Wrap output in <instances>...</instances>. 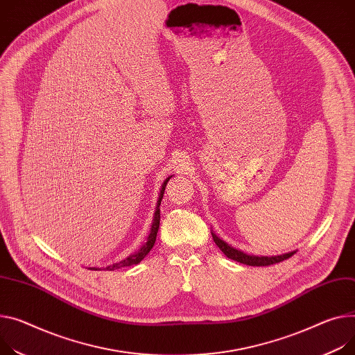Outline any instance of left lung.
Instances as JSON below:
<instances>
[{"label": "left lung", "instance_id": "left-lung-1", "mask_svg": "<svg viewBox=\"0 0 355 355\" xmlns=\"http://www.w3.org/2000/svg\"><path fill=\"white\" fill-rule=\"evenodd\" d=\"M213 240L217 244V248H219L229 259L243 263V264H248V266H270V264H276L280 263L288 257H291L295 250L284 253V254H277V256H254V254H248L241 250H237L234 248H232L230 244H227L225 240H222L220 237H217L213 232H211Z\"/></svg>", "mask_w": 355, "mask_h": 355}]
</instances>
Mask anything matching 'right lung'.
Listing matches in <instances>:
<instances>
[{"label":"right lung","instance_id":"1","mask_svg":"<svg viewBox=\"0 0 355 355\" xmlns=\"http://www.w3.org/2000/svg\"><path fill=\"white\" fill-rule=\"evenodd\" d=\"M172 176L166 178V180L162 183V187H160V192H159V198H157V203H156V209H155V213H153V220H152V226H150V232L146 237V241L142 244V246L136 250L135 253L129 254L128 257L116 261V263H112L109 266H105V267H89V270H106V271H114V270H118V268H122V267H129V266H133V264H139L148 254L149 252L152 250V248L155 246V241H156V236H157V230H159V223H160V202H162V198H163V193H165V187L168 184V182L171 180Z\"/></svg>","mask_w":355,"mask_h":355}]
</instances>
